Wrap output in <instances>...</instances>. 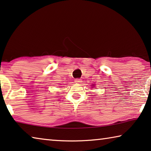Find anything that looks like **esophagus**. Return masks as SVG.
Segmentation results:
<instances>
[{"label":"esophagus","instance_id":"34e87169","mask_svg":"<svg viewBox=\"0 0 151 151\" xmlns=\"http://www.w3.org/2000/svg\"><path fill=\"white\" fill-rule=\"evenodd\" d=\"M81 80L80 79H76L75 80V82L76 83H81Z\"/></svg>","mask_w":151,"mask_h":151}]
</instances>
